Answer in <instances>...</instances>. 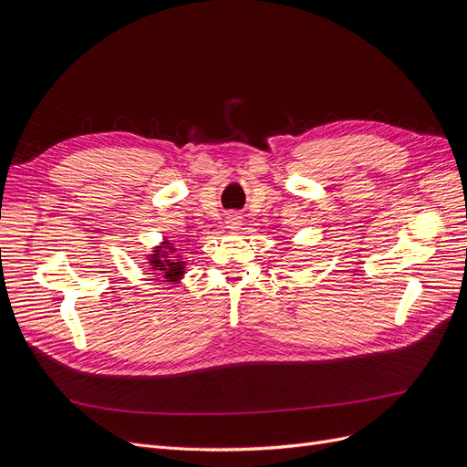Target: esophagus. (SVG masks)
I'll list each match as a JSON object with an SVG mask.
<instances>
[{
  "label": "esophagus",
  "instance_id": "obj_1",
  "mask_svg": "<svg viewBox=\"0 0 467 467\" xmlns=\"http://www.w3.org/2000/svg\"><path fill=\"white\" fill-rule=\"evenodd\" d=\"M225 228H228L232 234H239L244 228V220L239 214H230L228 218H225Z\"/></svg>",
  "mask_w": 467,
  "mask_h": 467
}]
</instances>
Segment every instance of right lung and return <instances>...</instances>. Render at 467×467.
<instances>
[{
  "mask_svg": "<svg viewBox=\"0 0 467 467\" xmlns=\"http://www.w3.org/2000/svg\"><path fill=\"white\" fill-rule=\"evenodd\" d=\"M146 263L150 268V275L155 278H161V282L169 285H179V282L187 275V261H185V249L177 239H167L163 235L158 245H153L148 253Z\"/></svg>",
  "mask_w": 467,
  "mask_h": 467,
  "instance_id": "add662e5",
  "label": "right lung"
}]
</instances>
